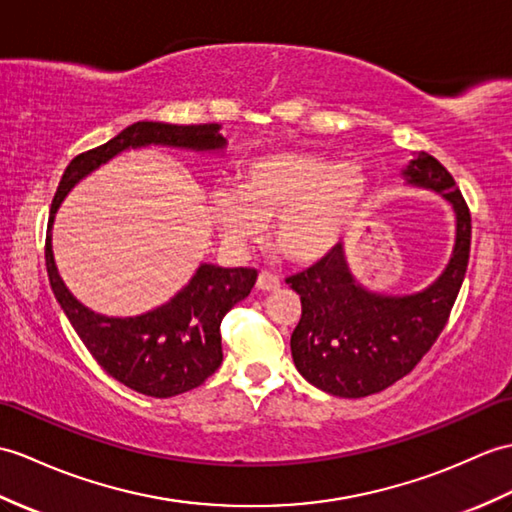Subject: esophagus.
Returning <instances> with one entry per match:
<instances>
[{"mask_svg": "<svg viewBox=\"0 0 512 512\" xmlns=\"http://www.w3.org/2000/svg\"><path fill=\"white\" fill-rule=\"evenodd\" d=\"M279 285H281V281H279L277 275H272V272H268V270L259 272V277H257V290H261V292H272V290H277Z\"/></svg>", "mask_w": 512, "mask_h": 512, "instance_id": "esophagus-1", "label": "esophagus"}]
</instances>
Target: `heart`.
I'll use <instances>...</instances> for the list:
<instances>
[{"mask_svg":"<svg viewBox=\"0 0 512 512\" xmlns=\"http://www.w3.org/2000/svg\"><path fill=\"white\" fill-rule=\"evenodd\" d=\"M368 196L360 165L305 152H270L246 163L237 189L211 196V218L231 248L259 242L277 220L281 251L299 264L327 257Z\"/></svg>","mask_w":512,"mask_h":512,"instance_id":"heart-1","label":"heart"}]
</instances>
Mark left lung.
Returning <instances> with one entry per match:
<instances>
[{
    "label": "left lung",
    "instance_id": "1",
    "mask_svg": "<svg viewBox=\"0 0 512 512\" xmlns=\"http://www.w3.org/2000/svg\"><path fill=\"white\" fill-rule=\"evenodd\" d=\"M408 185L441 194L456 213L449 264L425 290L392 296L355 281L342 244L285 283L301 296L292 331L294 366L312 386L334 397L360 399L406 377L447 325L471 248V213L460 189L432 154L417 152L401 172Z\"/></svg>",
    "mask_w": 512,
    "mask_h": 512
}]
</instances>
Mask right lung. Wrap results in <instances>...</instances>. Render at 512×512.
Returning <instances> with one entry per match:
<instances>
[{
  "label": "right lung",
  "mask_w": 512,
  "mask_h": 512,
  "mask_svg": "<svg viewBox=\"0 0 512 512\" xmlns=\"http://www.w3.org/2000/svg\"><path fill=\"white\" fill-rule=\"evenodd\" d=\"M146 146L218 152L227 146V139L220 135V124L137 122L106 144L78 154L67 165L52 200L45 235V266L56 301L95 362L135 392L168 399L200 386L218 371L222 364L220 323L235 303L251 294L257 270L200 264L185 288L157 310L113 318L91 312L67 290L52 253L54 216L74 185L120 152Z\"/></svg>",
  "instance_id": "add662e5"
}]
</instances>
